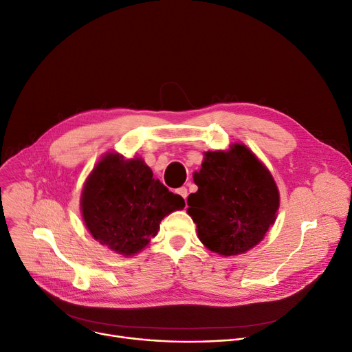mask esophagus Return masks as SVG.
<instances>
[{
    "instance_id": "esophagus-1",
    "label": "esophagus",
    "mask_w": 352,
    "mask_h": 352,
    "mask_svg": "<svg viewBox=\"0 0 352 352\" xmlns=\"http://www.w3.org/2000/svg\"><path fill=\"white\" fill-rule=\"evenodd\" d=\"M177 192H178L184 199H187V197H188V190H187L186 187H181V188H178V190H177Z\"/></svg>"
}]
</instances>
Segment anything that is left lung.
<instances>
[{"label":"left lung","mask_w":352,"mask_h":352,"mask_svg":"<svg viewBox=\"0 0 352 352\" xmlns=\"http://www.w3.org/2000/svg\"><path fill=\"white\" fill-rule=\"evenodd\" d=\"M190 194L188 214L198 238L219 255H236L255 247L274 224L280 194L265 166L243 144L227 153H206Z\"/></svg>","instance_id":"8db88e82"}]
</instances>
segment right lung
<instances>
[{
  "label": "right lung",
  "instance_id": "1",
  "mask_svg": "<svg viewBox=\"0 0 352 352\" xmlns=\"http://www.w3.org/2000/svg\"><path fill=\"white\" fill-rule=\"evenodd\" d=\"M186 201L153 178L140 158L105 155L88 177L81 211L91 235L122 255L141 251L155 236L161 219Z\"/></svg>",
  "mask_w": 352,
  "mask_h": 352
}]
</instances>
